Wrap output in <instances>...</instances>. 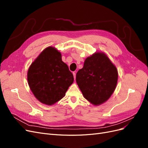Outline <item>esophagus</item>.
Instances as JSON below:
<instances>
[{"label":"esophagus","instance_id":"34e87169","mask_svg":"<svg viewBox=\"0 0 148 148\" xmlns=\"http://www.w3.org/2000/svg\"><path fill=\"white\" fill-rule=\"evenodd\" d=\"M73 77H74V79H76V73H75V72H73Z\"/></svg>","mask_w":148,"mask_h":148}]
</instances>
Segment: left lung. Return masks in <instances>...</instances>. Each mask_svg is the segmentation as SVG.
Here are the masks:
<instances>
[{
    "label": "left lung",
    "mask_w": 148,
    "mask_h": 148,
    "mask_svg": "<svg viewBox=\"0 0 148 148\" xmlns=\"http://www.w3.org/2000/svg\"><path fill=\"white\" fill-rule=\"evenodd\" d=\"M118 71L103 52L87 57L83 69L78 70L76 82L85 99L95 106L105 102L117 86Z\"/></svg>",
    "instance_id": "1"
}]
</instances>
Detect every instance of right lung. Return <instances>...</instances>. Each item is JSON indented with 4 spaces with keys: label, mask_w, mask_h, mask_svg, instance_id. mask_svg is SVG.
I'll return each instance as SVG.
<instances>
[{
    "label": "right lung",
    "mask_w": 148,
    "mask_h": 148,
    "mask_svg": "<svg viewBox=\"0 0 148 148\" xmlns=\"http://www.w3.org/2000/svg\"><path fill=\"white\" fill-rule=\"evenodd\" d=\"M27 79L36 98L49 106L62 99L74 81L61 53L53 47L46 48L31 64Z\"/></svg>",
    "instance_id": "right-lung-1"
}]
</instances>
